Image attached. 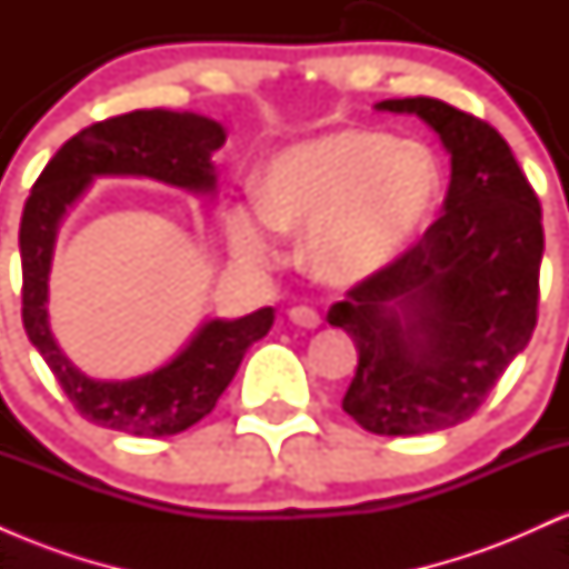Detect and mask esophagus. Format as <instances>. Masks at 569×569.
<instances>
[{
  "label": "esophagus",
  "instance_id": "obj_1",
  "mask_svg": "<svg viewBox=\"0 0 569 569\" xmlns=\"http://www.w3.org/2000/svg\"><path fill=\"white\" fill-rule=\"evenodd\" d=\"M289 318H291V323L302 326V329H318V326L323 323V321H321V316H318V312L312 310V307H305V305L291 307V310H289Z\"/></svg>",
  "mask_w": 569,
  "mask_h": 569
}]
</instances>
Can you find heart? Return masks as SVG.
I'll return each instance as SVG.
<instances>
[{"mask_svg":"<svg viewBox=\"0 0 569 569\" xmlns=\"http://www.w3.org/2000/svg\"><path fill=\"white\" fill-rule=\"evenodd\" d=\"M441 168L420 141L367 128H339L278 152L262 202L234 206L227 234L240 259L270 264L278 232L302 238L307 272L356 286L388 270L428 224Z\"/></svg>","mask_w":569,"mask_h":569,"instance_id":"1","label":"heart"}]
</instances>
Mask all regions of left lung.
<instances>
[{"label": "left lung", "instance_id": "1", "mask_svg": "<svg viewBox=\"0 0 569 569\" xmlns=\"http://www.w3.org/2000/svg\"><path fill=\"white\" fill-rule=\"evenodd\" d=\"M417 114L452 162L443 217L388 270L331 305L358 367L342 409L377 436H420L468 420L538 323L540 202L506 139L439 98H388Z\"/></svg>", "mask_w": 569, "mask_h": 569}]
</instances>
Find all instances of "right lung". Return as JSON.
I'll return each mask as SVG.
<instances>
[{
	"label": "right lung",
	"instance_id": "right-lung-1",
	"mask_svg": "<svg viewBox=\"0 0 569 569\" xmlns=\"http://www.w3.org/2000/svg\"><path fill=\"white\" fill-rule=\"evenodd\" d=\"M227 141L221 122L194 112L136 109L80 130L53 154L31 187L21 217L23 329L58 385L88 422L120 433L160 439L211 415L246 350L276 321L262 307L243 318H211L168 363L130 380H96L71 363L50 329V267L61 221L98 176H136L217 194L213 152Z\"/></svg>",
	"mask_w": 569,
	"mask_h": 569
}]
</instances>
